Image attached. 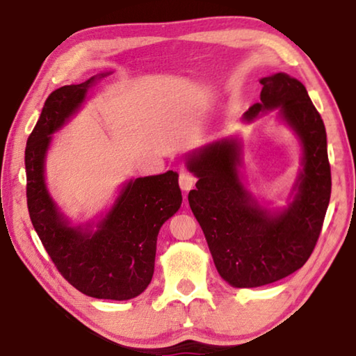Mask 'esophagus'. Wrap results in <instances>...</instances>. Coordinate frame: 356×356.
I'll return each mask as SVG.
<instances>
[{
	"label": "esophagus",
	"mask_w": 356,
	"mask_h": 356,
	"mask_svg": "<svg viewBox=\"0 0 356 356\" xmlns=\"http://www.w3.org/2000/svg\"><path fill=\"white\" fill-rule=\"evenodd\" d=\"M196 184V177L190 172H182L179 177V185L184 191H190Z\"/></svg>",
	"instance_id": "esophagus-1"
}]
</instances>
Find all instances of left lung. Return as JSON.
I'll use <instances>...</instances> for the list:
<instances>
[{
	"mask_svg": "<svg viewBox=\"0 0 356 356\" xmlns=\"http://www.w3.org/2000/svg\"><path fill=\"white\" fill-rule=\"evenodd\" d=\"M261 102L243 119L251 122L259 113L278 108L303 149V170L287 207L272 212L246 190L237 138L210 143L186 159V168L200 179L188 193L191 212L220 276L234 287L270 284L303 267L321 236L331 195L327 131L306 88L282 72L261 78Z\"/></svg>",
	"mask_w": 356,
	"mask_h": 356,
	"instance_id": "obj_1",
	"label": "left lung"
}]
</instances>
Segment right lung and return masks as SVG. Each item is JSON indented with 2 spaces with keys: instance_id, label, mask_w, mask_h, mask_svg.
Instances as JSON below:
<instances>
[{
  "instance_id": "obj_1",
  "label": "right lung",
  "mask_w": 356,
  "mask_h": 356,
  "mask_svg": "<svg viewBox=\"0 0 356 356\" xmlns=\"http://www.w3.org/2000/svg\"><path fill=\"white\" fill-rule=\"evenodd\" d=\"M53 91L25 149L29 218L58 272L88 297L130 300L146 291L154 275L156 237L180 209L179 174L131 179L97 225L72 226L45 185L51 135L74 116L95 78Z\"/></svg>"
}]
</instances>
